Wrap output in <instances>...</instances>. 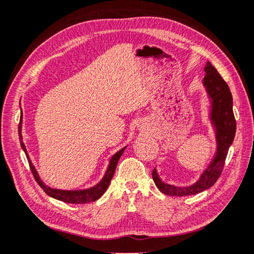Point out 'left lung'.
I'll use <instances>...</instances> for the list:
<instances>
[{
    "instance_id": "obj_1",
    "label": "left lung",
    "mask_w": 254,
    "mask_h": 254,
    "mask_svg": "<svg viewBox=\"0 0 254 254\" xmlns=\"http://www.w3.org/2000/svg\"><path fill=\"white\" fill-rule=\"evenodd\" d=\"M206 75L203 77V85L211 99L210 120L214 124L216 130V149L214 160L211 161L208 168L201 174L196 184L189 187H176L164 184L154 169L152 172L153 180L162 193L168 196L185 197L190 194H196L201 191L210 188L221 177L224 164L228 153V148L234 140L236 122L233 114V98L227 83L223 80L221 74L217 72L209 62L205 66Z\"/></svg>"
}]
</instances>
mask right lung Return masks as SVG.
I'll list each match as a JSON object with an SVG mask.
<instances>
[{
    "instance_id": "right-lung-1",
    "label": "right lung",
    "mask_w": 254,
    "mask_h": 254,
    "mask_svg": "<svg viewBox=\"0 0 254 254\" xmlns=\"http://www.w3.org/2000/svg\"><path fill=\"white\" fill-rule=\"evenodd\" d=\"M21 126H22V116L20 118V123H19V137H20V143H21V147L23 148L24 153H26L27 159L29 162V165H30L31 172L33 178L36 179L37 184L40 186V188L43 189L48 196H51L53 198L57 199V200L64 201V202H69V203H88L91 201H95L97 199H99L100 197L102 196L103 193L106 192V190L108 189V187L110 185V181L112 177H114V173L116 171V166H117L118 161L120 159V156L123 155V153L125 151L124 147L123 149H120L119 152L116 153V154L111 157V160L109 162V166H108L107 172L105 174V177L102 178V180L99 182L97 186L92 187L90 189H85V190H58V189H52L49 188L48 186H46L43 181L40 180V178L37 173L35 166L32 165L30 159H29V155L27 153L26 146L22 142V135H21Z\"/></svg>"
}]
</instances>
